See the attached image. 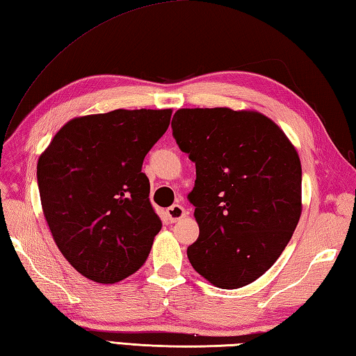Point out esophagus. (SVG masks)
<instances>
[{
    "mask_svg": "<svg viewBox=\"0 0 356 356\" xmlns=\"http://www.w3.org/2000/svg\"><path fill=\"white\" fill-rule=\"evenodd\" d=\"M186 214H188V211L182 205L176 204V205H171L170 208H166V216H168V219L171 222H177L180 219H184V218H186Z\"/></svg>",
    "mask_w": 356,
    "mask_h": 356,
    "instance_id": "34e87169",
    "label": "esophagus"
}]
</instances>
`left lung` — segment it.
Segmentation results:
<instances>
[{
    "label": "left lung",
    "instance_id": "1",
    "mask_svg": "<svg viewBox=\"0 0 356 356\" xmlns=\"http://www.w3.org/2000/svg\"><path fill=\"white\" fill-rule=\"evenodd\" d=\"M171 128L196 163L188 194L199 224L186 250L193 268L220 289L256 281L287 247L301 216L296 149L275 122L253 111L179 109Z\"/></svg>",
    "mask_w": 356,
    "mask_h": 356
}]
</instances>
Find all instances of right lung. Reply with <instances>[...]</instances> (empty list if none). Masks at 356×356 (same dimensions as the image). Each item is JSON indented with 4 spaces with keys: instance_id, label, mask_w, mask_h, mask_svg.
<instances>
[{
    "instance_id": "add662e5",
    "label": "right lung",
    "mask_w": 356,
    "mask_h": 356,
    "mask_svg": "<svg viewBox=\"0 0 356 356\" xmlns=\"http://www.w3.org/2000/svg\"><path fill=\"white\" fill-rule=\"evenodd\" d=\"M171 109H115L67 122L37 165L54 241L90 281L136 273L162 228L143 159L170 127Z\"/></svg>"
}]
</instances>
